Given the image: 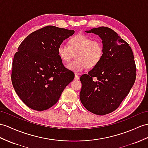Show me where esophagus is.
<instances>
[{
	"mask_svg": "<svg viewBox=\"0 0 148 148\" xmlns=\"http://www.w3.org/2000/svg\"><path fill=\"white\" fill-rule=\"evenodd\" d=\"M78 73H75V80H78L79 79V76H78Z\"/></svg>",
	"mask_w": 148,
	"mask_h": 148,
	"instance_id": "obj_1",
	"label": "esophagus"
}]
</instances>
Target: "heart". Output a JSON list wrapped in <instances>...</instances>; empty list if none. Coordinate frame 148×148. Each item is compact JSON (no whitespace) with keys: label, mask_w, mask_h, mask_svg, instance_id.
<instances>
[{"label":"heart","mask_w":148,"mask_h":148,"mask_svg":"<svg viewBox=\"0 0 148 148\" xmlns=\"http://www.w3.org/2000/svg\"><path fill=\"white\" fill-rule=\"evenodd\" d=\"M69 46L61 44L58 48V54L64 63H69L76 53V60L67 66L75 72L84 71L86 68H93L101 62L103 56V45L99 40H92L87 36L78 34L68 40Z\"/></svg>","instance_id":"b5f03b06"}]
</instances>
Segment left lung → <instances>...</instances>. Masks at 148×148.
<instances>
[{
	"instance_id": "8db88e82",
	"label": "left lung",
	"mask_w": 148,
	"mask_h": 148,
	"mask_svg": "<svg viewBox=\"0 0 148 148\" xmlns=\"http://www.w3.org/2000/svg\"><path fill=\"white\" fill-rule=\"evenodd\" d=\"M85 32L99 36L104 53L98 65L80 77V99L86 109L103 116L116 110L134 85V55L128 43L110 28L100 27Z\"/></svg>"
}]
</instances>
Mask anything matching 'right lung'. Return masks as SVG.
Masks as SVG:
<instances>
[{"instance_id":"1","label":"right lung","mask_w":148,"mask_h":148,"mask_svg":"<svg viewBox=\"0 0 148 148\" xmlns=\"http://www.w3.org/2000/svg\"><path fill=\"white\" fill-rule=\"evenodd\" d=\"M74 32L47 26L32 32L18 47L12 62V83L17 95L31 109H49L74 79L73 72L64 66L58 54L59 45Z\"/></svg>"}]
</instances>
